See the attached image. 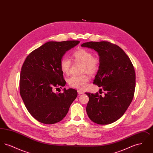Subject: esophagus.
I'll return each mask as SVG.
<instances>
[{"label":"esophagus","instance_id":"1","mask_svg":"<svg viewBox=\"0 0 153 153\" xmlns=\"http://www.w3.org/2000/svg\"><path fill=\"white\" fill-rule=\"evenodd\" d=\"M77 93H78L79 95H81V94H84V92H82V91H81V90H78V91H77Z\"/></svg>","mask_w":153,"mask_h":153}]
</instances>
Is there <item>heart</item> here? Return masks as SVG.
<instances>
[{
  "mask_svg": "<svg viewBox=\"0 0 153 153\" xmlns=\"http://www.w3.org/2000/svg\"><path fill=\"white\" fill-rule=\"evenodd\" d=\"M73 58L76 61L82 63V72L94 74L97 72L99 68L100 62L99 59L94 57L91 51L86 49H80L73 54ZM72 62L68 57H64L60 61V68L64 73H69ZM88 81V77L85 75L81 76H72L68 79L69 85L72 87L77 88L81 89H85Z\"/></svg>",
  "mask_w": 153,
  "mask_h": 153,
  "instance_id": "b5f03b06",
  "label": "heart"
}]
</instances>
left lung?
I'll return each instance as SVG.
<instances>
[{
    "instance_id": "left-lung-1",
    "label": "left lung",
    "mask_w": 153,
    "mask_h": 153,
    "mask_svg": "<svg viewBox=\"0 0 153 153\" xmlns=\"http://www.w3.org/2000/svg\"><path fill=\"white\" fill-rule=\"evenodd\" d=\"M81 46L97 52L100 64L94 84L105 91L104 96L85 93L88 116L99 124L115 122L123 116L134 95L135 72L131 60L119 46L109 42H89Z\"/></svg>"
}]
</instances>
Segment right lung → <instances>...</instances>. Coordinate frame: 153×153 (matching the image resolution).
Here are the masks:
<instances>
[{
    "label": "right lung",
    "mask_w": 153,
    "mask_h": 153,
    "mask_svg": "<svg viewBox=\"0 0 153 153\" xmlns=\"http://www.w3.org/2000/svg\"><path fill=\"white\" fill-rule=\"evenodd\" d=\"M79 43L49 41L26 58L20 75V94L27 111L38 122L47 124L60 122L76 98V89L64 88L63 93H54L52 89L65 86L60 61L66 51Z\"/></svg>",
    "instance_id": "1"
}]
</instances>
